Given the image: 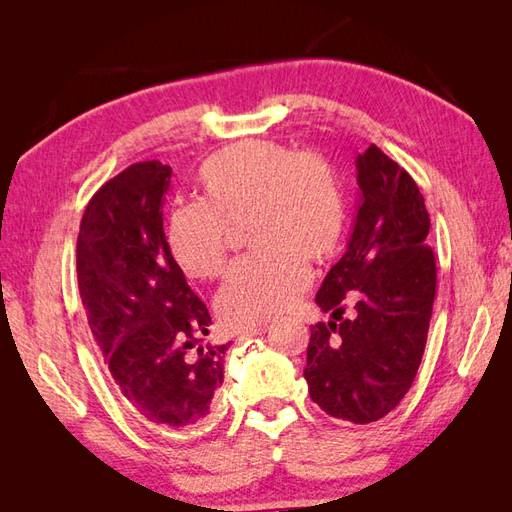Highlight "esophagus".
I'll return each mask as SVG.
<instances>
[{"mask_svg":"<svg viewBox=\"0 0 512 512\" xmlns=\"http://www.w3.org/2000/svg\"><path fill=\"white\" fill-rule=\"evenodd\" d=\"M267 331H269V324H258V327L245 329L239 335H241V339H247V337H256V335H262V333H267Z\"/></svg>","mask_w":512,"mask_h":512,"instance_id":"1","label":"esophagus"}]
</instances>
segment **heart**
<instances>
[{"label":"heart","mask_w":512,"mask_h":512,"mask_svg":"<svg viewBox=\"0 0 512 512\" xmlns=\"http://www.w3.org/2000/svg\"><path fill=\"white\" fill-rule=\"evenodd\" d=\"M203 196L166 220V247L192 280L226 265L228 226L247 220V245L215 294L228 329H252L282 316L309 286L305 262H327L344 241L346 196L335 168L316 153L275 141H241L200 166Z\"/></svg>","instance_id":"obj_1"}]
</instances>
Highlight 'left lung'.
I'll return each instance as SVG.
<instances>
[{
	"mask_svg": "<svg viewBox=\"0 0 512 512\" xmlns=\"http://www.w3.org/2000/svg\"><path fill=\"white\" fill-rule=\"evenodd\" d=\"M356 183L346 254L316 294L333 320L312 327L303 376L324 412L365 425L395 410L414 382L436 297V258L423 194L404 168L369 145L356 158ZM346 302L355 303L352 319L343 318Z\"/></svg>",
	"mask_w": 512,
	"mask_h": 512,
	"instance_id": "left-lung-1",
	"label": "left lung"
}]
</instances>
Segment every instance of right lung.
I'll list each match as a JSON object with an SVG mask.
<instances>
[{
	"mask_svg": "<svg viewBox=\"0 0 512 512\" xmlns=\"http://www.w3.org/2000/svg\"><path fill=\"white\" fill-rule=\"evenodd\" d=\"M173 170L138 162L89 200L76 241L81 299L104 363L134 414L190 431L213 410L228 344H200L211 316L170 258L162 207Z\"/></svg>",
	"mask_w": 512,
	"mask_h": 512,
	"instance_id": "1",
	"label": "right lung"
}]
</instances>
